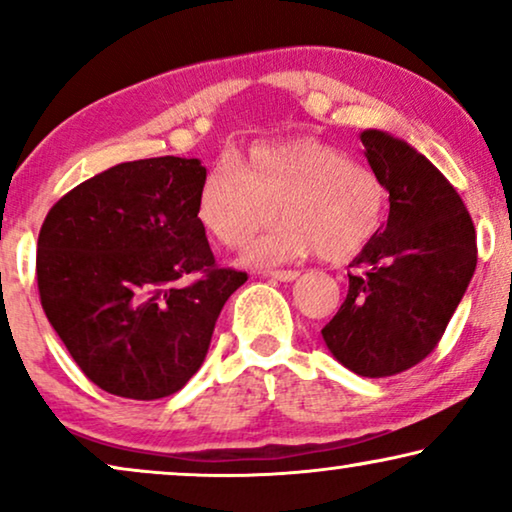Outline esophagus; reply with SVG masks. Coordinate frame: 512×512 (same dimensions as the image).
<instances>
[{"label": "esophagus", "mask_w": 512, "mask_h": 512, "mask_svg": "<svg viewBox=\"0 0 512 512\" xmlns=\"http://www.w3.org/2000/svg\"><path fill=\"white\" fill-rule=\"evenodd\" d=\"M272 279H279V282H291V279H296L300 272L298 270H272L268 272Z\"/></svg>", "instance_id": "34e87169"}]
</instances>
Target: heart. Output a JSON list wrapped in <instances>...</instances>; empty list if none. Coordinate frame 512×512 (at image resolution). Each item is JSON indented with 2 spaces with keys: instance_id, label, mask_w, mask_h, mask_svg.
<instances>
[{
  "instance_id": "b5f03b06",
  "label": "heart",
  "mask_w": 512,
  "mask_h": 512,
  "mask_svg": "<svg viewBox=\"0 0 512 512\" xmlns=\"http://www.w3.org/2000/svg\"><path fill=\"white\" fill-rule=\"evenodd\" d=\"M286 219L247 249L249 263L310 254L354 256L380 233L387 186L370 165L317 137L254 144L233 163L216 165L198 193L200 226L228 249Z\"/></svg>"
}]
</instances>
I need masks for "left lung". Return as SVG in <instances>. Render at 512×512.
<instances>
[{"label": "left lung", "instance_id": "left-lung-1", "mask_svg": "<svg viewBox=\"0 0 512 512\" xmlns=\"http://www.w3.org/2000/svg\"><path fill=\"white\" fill-rule=\"evenodd\" d=\"M389 191V219L349 268L345 303L321 328L326 347L361 377H391L438 347L478 263L471 214L454 186L410 144L361 132Z\"/></svg>", "mask_w": 512, "mask_h": 512}]
</instances>
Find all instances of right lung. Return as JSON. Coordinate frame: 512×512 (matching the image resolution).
<instances>
[{
    "instance_id": "1",
    "label": "right lung",
    "mask_w": 512,
    "mask_h": 512,
    "mask_svg": "<svg viewBox=\"0 0 512 512\" xmlns=\"http://www.w3.org/2000/svg\"><path fill=\"white\" fill-rule=\"evenodd\" d=\"M198 158H144L55 202L37 242L48 321L97 387L135 401L177 394L247 272L219 268L198 221Z\"/></svg>"
}]
</instances>
